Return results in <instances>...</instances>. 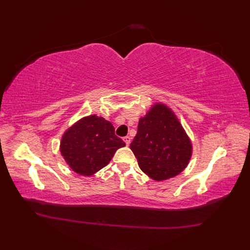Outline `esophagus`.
<instances>
[{"label":"esophagus","instance_id":"34e87169","mask_svg":"<svg viewBox=\"0 0 250 250\" xmlns=\"http://www.w3.org/2000/svg\"><path fill=\"white\" fill-rule=\"evenodd\" d=\"M124 142H125V144H126V145L128 146V145H129V144H130V137H128V135H127V137H124Z\"/></svg>","mask_w":250,"mask_h":250}]
</instances>
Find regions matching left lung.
<instances>
[{"instance_id": "8db88e82", "label": "left lung", "mask_w": 250, "mask_h": 250, "mask_svg": "<svg viewBox=\"0 0 250 250\" xmlns=\"http://www.w3.org/2000/svg\"><path fill=\"white\" fill-rule=\"evenodd\" d=\"M130 149L141 170L154 180L178 175L192 156V143L167 105L154 104L139 121Z\"/></svg>"}]
</instances>
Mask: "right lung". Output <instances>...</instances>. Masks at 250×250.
<instances>
[{"label":"right lung","instance_id":"add662e5","mask_svg":"<svg viewBox=\"0 0 250 250\" xmlns=\"http://www.w3.org/2000/svg\"><path fill=\"white\" fill-rule=\"evenodd\" d=\"M124 146L110 122L92 115L80 119L63 133L60 152L74 172L90 176L104 168Z\"/></svg>","mask_w":250,"mask_h":250}]
</instances>
